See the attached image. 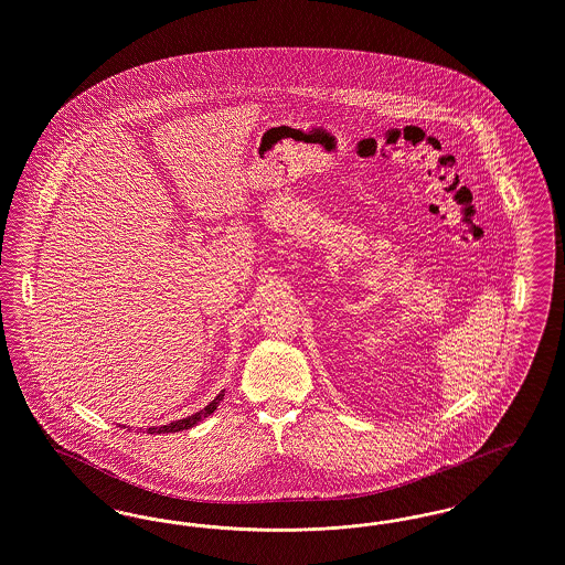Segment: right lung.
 <instances>
[{"instance_id":"add662e5","label":"right lung","mask_w":565,"mask_h":565,"mask_svg":"<svg viewBox=\"0 0 565 565\" xmlns=\"http://www.w3.org/2000/svg\"><path fill=\"white\" fill-rule=\"evenodd\" d=\"M222 396H224V394H217L214 401L207 404L203 411H199V413H194V415H189L186 419L173 422V424H169V426H161V428H148V434H167V431L189 430V428H192V426H196L201 419H205L207 415H212V413H214L215 406H217L220 401H222Z\"/></svg>"}]
</instances>
